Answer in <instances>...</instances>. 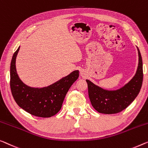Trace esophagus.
Wrapping results in <instances>:
<instances>
[{
	"instance_id": "esophagus-1",
	"label": "esophagus",
	"mask_w": 148,
	"mask_h": 148,
	"mask_svg": "<svg viewBox=\"0 0 148 148\" xmlns=\"http://www.w3.org/2000/svg\"><path fill=\"white\" fill-rule=\"evenodd\" d=\"M84 72H83V71H81L80 72V74H81V76H84Z\"/></svg>"
}]
</instances>
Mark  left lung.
<instances>
[{"mask_svg": "<svg viewBox=\"0 0 148 148\" xmlns=\"http://www.w3.org/2000/svg\"><path fill=\"white\" fill-rule=\"evenodd\" d=\"M139 64L134 78L120 89L108 91L94 85L86 80L88 96L96 111L106 114H116L126 108L133 102L140 91L143 82V64L140 50L138 49Z\"/></svg>", "mask_w": 148, "mask_h": 148, "instance_id": "8db88e82", "label": "left lung"}]
</instances>
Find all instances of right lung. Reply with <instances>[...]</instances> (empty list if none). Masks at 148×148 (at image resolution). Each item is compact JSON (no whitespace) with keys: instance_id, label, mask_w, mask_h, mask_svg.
Listing matches in <instances>:
<instances>
[{"instance_id":"obj_1","label":"right lung","mask_w":148,"mask_h":148,"mask_svg":"<svg viewBox=\"0 0 148 148\" xmlns=\"http://www.w3.org/2000/svg\"><path fill=\"white\" fill-rule=\"evenodd\" d=\"M20 47L13 54L10 64V90L15 102L31 115L50 118L60 111L68 90L78 78L79 71L72 72L49 86L42 88L28 87L18 78L16 58Z\"/></svg>"}]
</instances>
